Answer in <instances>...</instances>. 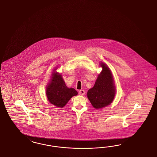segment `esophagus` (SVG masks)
I'll list each match as a JSON object with an SVG mask.
<instances>
[{"instance_id":"esophagus-1","label":"esophagus","mask_w":157,"mask_h":157,"mask_svg":"<svg viewBox=\"0 0 157 157\" xmlns=\"http://www.w3.org/2000/svg\"><path fill=\"white\" fill-rule=\"evenodd\" d=\"M79 93L80 95H83L85 94V91L84 90H81L79 91Z\"/></svg>"}]
</instances>
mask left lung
<instances>
[{"label":"left lung","mask_w":157,"mask_h":157,"mask_svg":"<svg viewBox=\"0 0 157 157\" xmlns=\"http://www.w3.org/2000/svg\"><path fill=\"white\" fill-rule=\"evenodd\" d=\"M100 66L102 68V71L98 75L93 87L87 93L88 99L96 109L109 105L116 94L114 79L109 68L103 62L100 63Z\"/></svg>","instance_id":"left-lung-1"}]
</instances>
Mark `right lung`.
<instances>
[{
    "instance_id": "obj_1",
    "label": "right lung",
    "mask_w": 157,
    "mask_h": 157,
    "mask_svg": "<svg viewBox=\"0 0 157 157\" xmlns=\"http://www.w3.org/2000/svg\"><path fill=\"white\" fill-rule=\"evenodd\" d=\"M53 71L51 78L46 87V95L50 103L58 108H63L73 96L78 94L74 88H68L63 80L62 74Z\"/></svg>"
}]
</instances>
